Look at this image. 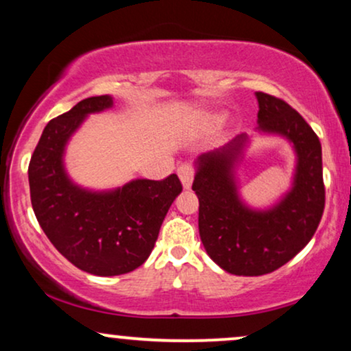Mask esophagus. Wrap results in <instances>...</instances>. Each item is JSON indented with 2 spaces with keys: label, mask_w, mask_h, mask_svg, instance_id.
I'll return each mask as SVG.
<instances>
[{
  "label": "esophagus",
  "mask_w": 351,
  "mask_h": 351,
  "mask_svg": "<svg viewBox=\"0 0 351 351\" xmlns=\"http://www.w3.org/2000/svg\"><path fill=\"white\" fill-rule=\"evenodd\" d=\"M178 176L181 180V184H183L184 189L191 188L193 178H195V168L189 163H183L178 167Z\"/></svg>",
  "instance_id": "1"
}]
</instances>
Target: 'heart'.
I'll return each mask as SVG.
<instances>
[{
  "label": "heart",
  "instance_id": "1",
  "mask_svg": "<svg viewBox=\"0 0 351 351\" xmlns=\"http://www.w3.org/2000/svg\"><path fill=\"white\" fill-rule=\"evenodd\" d=\"M213 120H215V122H219V120H223V115H215Z\"/></svg>",
  "mask_w": 351,
  "mask_h": 351
}]
</instances>
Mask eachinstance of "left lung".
I'll return each instance as SVG.
<instances>
[{"mask_svg":"<svg viewBox=\"0 0 351 351\" xmlns=\"http://www.w3.org/2000/svg\"><path fill=\"white\" fill-rule=\"evenodd\" d=\"M256 130L282 136L295 152L291 188L267 208H252L241 198L236 171L251 143L245 134L195 162L201 243L221 269L234 276H263L287 264L312 239L325 206L322 145L315 132L284 100L264 92H256Z\"/></svg>","mask_w":351,"mask_h":351,"instance_id":"8db88e82","label":"left lung"}]
</instances>
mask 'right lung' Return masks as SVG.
Instances as JSON below:
<instances>
[{
  "label": "right lung",
  "mask_w": 351,
  "mask_h": 351,
  "mask_svg": "<svg viewBox=\"0 0 351 351\" xmlns=\"http://www.w3.org/2000/svg\"><path fill=\"white\" fill-rule=\"evenodd\" d=\"M112 106V95L88 97L52 119L27 170L31 203L44 234L75 267L102 277L132 272L148 259L165 216L183 189L176 175L162 181L136 178L102 191L71 180L64 165L71 136L88 115Z\"/></svg>",
  "instance_id": "obj_1"
}]
</instances>
